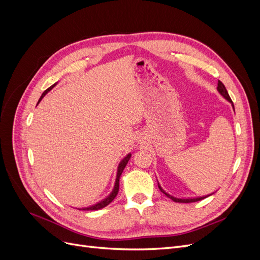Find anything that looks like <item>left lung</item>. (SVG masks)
Instances as JSON below:
<instances>
[{
	"label": "left lung",
	"mask_w": 260,
	"mask_h": 260,
	"mask_svg": "<svg viewBox=\"0 0 260 260\" xmlns=\"http://www.w3.org/2000/svg\"><path fill=\"white\" fill-rule=\"evenodd\" d=\"M218 91L221 93V95H223L228 101L229 102H231L232 103V100H231V98L229 96V93H228V91H226V89H225V86L223 85V83L220 81V80H218ZM158 187H159V190L166 195V196H168L169 199H171L172 201L174 202H176V203H193V202H199V201H201V200H203V199H205V198H207V196H205V198H198V199H176V198H174V196H171V195H169V194H167L166 192H165L162 188L160 187V185L158 184Z\"/></svg>",
	"instance_id": "1"
}]
</instances>
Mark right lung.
I'll list each match as a JSON object with an SVG mask.
<instances>
[{"label":"right lung","instance_id":"right-lung-1","mask_svg":"<svg viewBox=\"0 0 260 260\" xmlns=\"http://www.w3.org/2000/svg\"><path fill=\"white\" fill-rule=\"evenodd\" d=\"M54 85H55V84H53L52 86H50L49 89H46V90L42 93V95H41L40 100H39V102H40V101L43 99V96L45 95L46 93H48L50 90H52V88H53ZM39 102H38V103H39ZM130 156H131V154H129L127 157H124L123 160L120 162L119 167H118V174H117L116 183H115V187H114V191L112 192V194L109 195L108 198H107V199H105L104 201H102V202H100V203L95 204V205H93V206H91V207L83 208V210H99V209H101V208H103V207L107 206L108 204H111V203L114 201V199L116 198L117 194H118V191H119V178H120V176H121V174H122V171H123V169H124V167H125V165L128 164V161H129V159H130Z\"/></svg>","mask_w":260,"mask_h":260}]
</instances>
